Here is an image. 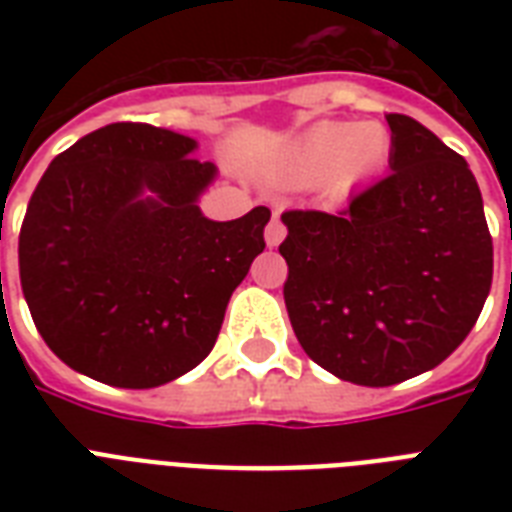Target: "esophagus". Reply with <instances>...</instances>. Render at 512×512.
<instances>
[{"label": "esophagus", "instance_id": "esophagus-1", "mask_svg": "<svg viewBox=\"0 0 512 512\" xmlns=\"http://www.w3.org/2000/svg\"><path fill=\"white\" fill-rule=\"evenodd\" d=\"M284 236H287V228H284V223H281L279 217H273L271 223H268V228H265V244H268V247H279L281 241H284Z\"/></svg>", "mask_w": 512, "mask_h": 512}]
</instances>
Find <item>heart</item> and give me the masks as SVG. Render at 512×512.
<instances>
[{
  "label": "heart",
  "instance_id": "obj_1",
  "mask_svg": "<svg viewBox=\"0 0 512 512\" xmlns=\"http://www.w3.org/2000/svg\"><path fill=\"white\" fill-rule=\"evenodd\" d=\"M390 154L388 130L377 122H319L289 148L281 175L295 185L327 180L335 191H348L377 172Z\"/></svg>",
  "mask_w": 512,
  "mask_h": 512
}]
</instances>
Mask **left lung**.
Returning <instances> with one entry per match:
<instances>
[{"label": "left lung", "instance_id": "8db88e82", "mask_svg": "<svg viewBox=\"0 0 512 512\" xmlns=\"http://www.w3.org/2000/svg\"><path fill=\"white\" fill-rule=\"evenodd\" d=\"M390 175L342 212L289 209L284 303L303 350L340 380L385 388L449 358L492 289L494 249L468 162L388 114Z\"/></svg>", "mask_w": 512, "mask_h": 512}]
</instances>
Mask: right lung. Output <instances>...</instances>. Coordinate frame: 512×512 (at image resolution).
I'll return each instance as SVG.
<instances>
[{"label": "right lung", "instance_id": "add662e5", "mask_svg": "<svg viewBox=\"0 0 512 512\" xmlns=\"http://www.w3.org/2000/svg\"><path fill=\"white\" fill-rule=\"evenodd\" d=\"M196 140L116 122L58 154L20 225V287L39 335L76 372L156 388L209 356L271 209L201 215L217 175Z\"/></svg>", "mask_w": 512, "mask_h": 512}]
</instances>
